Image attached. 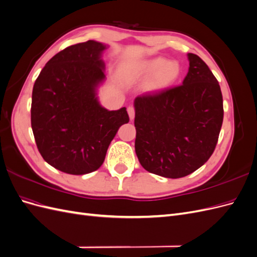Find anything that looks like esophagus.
<instances>
[{
    "label": "esophagus",
    "mask_w": 257,
    "mask_h": 257,
    "mask_svg": "<svg viewBox=\"0 0 257 257\" xmlns=\"http://www.w3.org/2000/svg\"><path fill=\"white\" fill-rule=\"evenodd\" d=\"M127 113H128V116L131 120H133L135 118V108L133 106H130L127 108Z\"/></svg>",
    "instance_id": "obj_1"
}]
</instances>
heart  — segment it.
<instances>
[{"label": "heart", "mask_w": 257, "mask_h": 257, "mask_svg": "<svg viewBox=\"0 0 257 257\" xmlns=\"http://www.w3.org/2000/svg\"><path fill=\"white\" fill-rule=\"evenodd\" d=\"M181 74V67L177 61H167L164 58H154L142 62L131 72L135 80H148V89L153 92L164 90L174 84Z\"/></svg>", "instance_id": "heart-1"}]
</instances>
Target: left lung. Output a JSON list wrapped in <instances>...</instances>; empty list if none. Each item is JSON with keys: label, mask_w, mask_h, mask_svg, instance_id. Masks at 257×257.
Wrapping results in <instances>:
<instances>
[{"label": "left lung", "mask_w": 257, "mask_h": 257, "mask_svg": "<svg viewBox=\"0 0 257 257\" xmlns=\"http://www.w3.org/2000/svg\"><path fill=\"white\" fill-rule=\"evenodd\" d=\"M182 84L135 98V151L142 166L165 178H182L211 157L223 123L220 84L198 56L189 53Z\"/></svg>", "instance_id": "obj_1"}]
</instances>
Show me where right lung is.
Segmentation results:
<instances>
[{
	"label": "right lung",
	"instance_id": "add662e5",
	"mask_svg": "<svg viewBox=\"0 0 257 257\" xmlns=\"http://www.w3.org/2000/svg\"><path fill=\"white\" fill-rule=\"evenodd\" d=\"M106 48L95 41L69 46L46 63L34 83L31 125L37 149L66 174L98 169L119 127L130 121L125 107L109 111L97 100Z\"/></svg>",
	"mask_w": 257,
	"mask_h": 257
}]
</instances>
